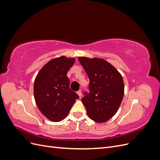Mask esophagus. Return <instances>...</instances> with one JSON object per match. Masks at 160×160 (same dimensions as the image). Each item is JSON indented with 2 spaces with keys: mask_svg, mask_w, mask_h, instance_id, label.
<instances>
[{
  "mask_svg": "<svg viewBox=\"0 0 160 160\" xmlns=\"http://www.w3.org/2000/svg\"><path fill=\"white\" fill-rule=\"evenodd\" d=\"M77 94H78V95H79V98H81V90H79L78 91H77Z\"/></svg>",
  "mask_w": 160,
  "mask_h": 160,
  "instance_id": "esophagus-1",
  "label": "esophagus"
}]
</instances>
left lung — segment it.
Wrapping results in <instances>:
<instances>
[{
  "label": "left lung",
  "mask_w": 160,
  "mask_h": 160,
  "mask_svg": "<svg viewBox=\"0 0 160 160\" xmlns=\"http://www.w3.org/2000/svg\"><path fill=\"white\" fill-rule=\"evenodd\" d=\"M89 79V93L82 98L89 118L98 123L108 122L117 113L124 95L122 75L109 62L99 58L79 57Z\"/></svg>",
  "instance_id": "1"
}]
</instances>
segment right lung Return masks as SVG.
<instances>
[{
  "label": "right lung",
  "instance_id": "add662e5",
  "mask_svg": "<svg viewBox=\"0 0 160 160\" xmlns=\"http://www.w3.org/2000/svg\"><path fill=\"white\" fill-rule=\"evenodd\" d=\"M75 58L61 56L51 59L38 72L34 83V97L42 114L51 122H58L69 114L79 96L69 88L67 72Z\"/></svg>",
  "mask_w": 160,
  "mask_h": 160
}]
</instances>
